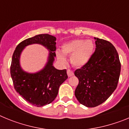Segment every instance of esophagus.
Returning <instances> with one entry per match:
<instances>
[{
  "label": "esophagus",
  "instance_id": "obj_1",
  "mask_svg": "<svg viewBox=\"0 0 129 129\" xmlns=\"http://www.w3.org/2000/svg\"><path fill=\"white\" fill-rule=\"evenodd\" d=\"M67 74H68V77H71V76H72L74 75V72L71 70L68 69V70H67Z\"/></svg>",
  "mask_w": 129,
  "mask_h": 129
}]
</instances>
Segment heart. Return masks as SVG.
<instances>
[{"label": "heart", "mask_w": 129, "mask_h": 129, "mask_svg": "<svg viewBox=\"0 0 129 129\" xmlns=\"http://www.w3.org/2000/svg\"><path fill=\"white\" fill-rule=\"evenodd\" d=\"M94 49V44L91 40L77 39L64 44L62 52L65 56H71V63L74 67H81L88 62ZM63 54L60 51L57 50L56 55L59 61L66 63L67 60Z\"/></svg>", "instance_id": "b5f03b06"}]
</instances>
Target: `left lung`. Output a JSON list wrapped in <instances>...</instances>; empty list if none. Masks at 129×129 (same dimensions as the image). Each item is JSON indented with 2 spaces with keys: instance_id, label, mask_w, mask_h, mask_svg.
<instances>
[{
  "instance_id": "left-lung-1",
  "label": "left lung",
  "mask_w": 129,
  "mask_h": 129,
  "mask_svg": "<svg viewBox=\"0 0 129 129\" xmlns=\"http://www.w3.org/2000/svg\"><path fill=\"white\" fill-rule=\"evenodd\" d=\"M94 39V53L85 65L74 72L79 79L75 95L87 107H97L109 98L118 86L121 71L119 55L112 44Z\"/></svg>"
}]
</instances>
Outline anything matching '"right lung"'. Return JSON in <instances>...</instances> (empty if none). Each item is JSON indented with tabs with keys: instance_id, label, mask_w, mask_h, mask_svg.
Masks as SVG:
<instances>
[{
	"instance_id": "right-lung-1",
	"label": "right lung",
	"mask_w": 129,
	"mask_h": 129,
	"mask_svg": "<svg viewBox=\"0 0 129 129\" xmlns=\"http://www.w3.org/2000/svg\"><path fill=\"white\" fill-rule=\"evenodd\" d=\"M56 38L49 34H39L19 43L13 52L10 73L15 90L30 104L36 107L51 103L58 94L60 85L68 78L67 70H57L53 66L56 50ZM40 44L50 52L47 64L34 74L24 72L20 65V53L24 47Z\"/></svg>"
}]
</instances>
